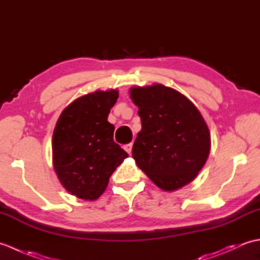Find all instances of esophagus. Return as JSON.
<instances>
[{
    "instance_id": "1",
    "label": "esophagus",
    "mask_w": 260,
    "mask_h": 260,
    "mask_svg": "<svg viewBox=\"0 0 260 260\" xmlns=\"http://www.w3.org/2000/svg\"><path fill=\"white\" fill-rule=\"evenodd\" d=\"M132 147H133V144H132V143H128V144H125V145L123 146L124 150H125L127 153H128V154L132 153Z\"/></svg>"
}]
</instances>
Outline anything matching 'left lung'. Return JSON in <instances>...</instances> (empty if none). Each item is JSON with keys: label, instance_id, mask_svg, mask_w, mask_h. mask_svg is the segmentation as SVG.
<instances>
[{"label": "left lung", "instance_id": "obj_1", "mask_svg": "<svg viewBox=\"0 0 260 260\" xmlns=\"http://www.w3.org/2000/svg\"><path fill=\"white\" fill-rule=\"evenodd\" d=\"M142 129L133 158L164 191H174L196 178L210 152L209 128L198 108L173 88L163 85L131 88Z\"/></svg>", "mask_w": 260, "mask_h": 260}]
</instances>
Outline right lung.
I'll return each instance as SVG.
<instances>
[{
  "label": "right lung",
  "mask_w": 260,
  "mask_h": 260,
  "mask_svg": "<svg viewBox=\"0 0 260 260\" xmlns=\"http://www.w3.org/2000/svg\"><path fill=\"white\" fill-rule=\"evenodd\" d=\"M118 91L98 90L63 109L52 137L53 167L59 181L73 196L96 200L110 175L128 156L114 142L115 127L107 120Z\"/></svg>",
  "instance_id": "right-lung-1"
}]
</instances>
